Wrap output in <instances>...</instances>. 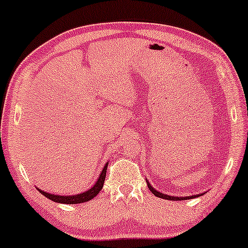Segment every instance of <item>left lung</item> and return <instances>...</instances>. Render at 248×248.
Here are the masks:
<instances>
[{"label": "left lung", "mask_w": 248, "mask_h": 248, "mask_svg": "<svg viewBox=\"0 0 248 248\" xmlns=\"http://www.w3.org/2000/svg\"><path fill=\"white\" fill-rule=\"evenodd\" d=\"M147 185H148L149 189L151 190V193H154V195H156V196H158V198H160V199L171 200V201H181V200H187V199L189 200V199L199 198V196L203 195V193H201V194H195V195H192V196H172V195H168V194L160 193V192H158L157 189H155L154 187L150 185V183H149V181H148V179H147Z\"/></svg>", "instance_id": "left-lung-1"}]
</instances>
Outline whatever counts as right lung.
I'll list each match as a JSON object with an SVG mask.
<instances>
[{
    "instance_id": "obj_1",
    "label": "right lung",
    "mask_w": 248,
    "mask_h": 248,
    "mask_svg": "<svg viewBox=\"0 0 248 248\" xmlns=\"http://www.w3.org/2000/svg\"><path fill=\"white\" fill-rule=\"evenodd\" d=\"M107 165H108V163L105 164L103 171L100 172L99 178L97 179V181H95V184L93 185V186H92L90 189L85 190V192H83V193L75 194V195H55V194L47 193V192H45V190H41L40 188H38V187H37V189L41 194H43V195L46 196L47 199L52 200V201H54V202H58V203L77 204V203H83V202H88V201H90V200L93 199L94 196H97V194H99L101 188H103L104 181H105V177H106Z\"/></svg>"
}]
</instances>
